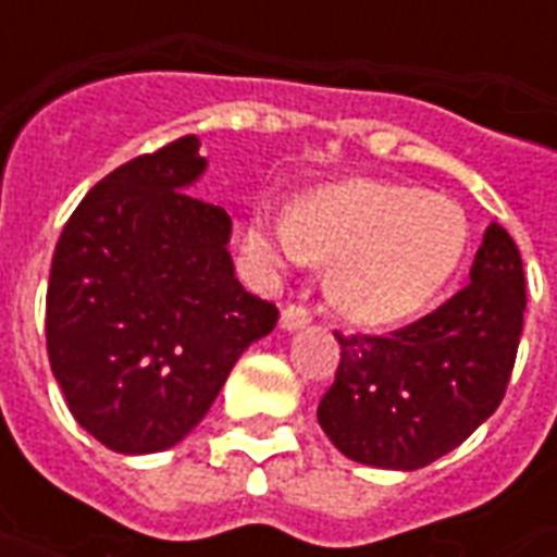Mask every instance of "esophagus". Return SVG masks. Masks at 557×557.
Returning <instances> with one entry per match:
<instances>
[{
	"label": "esophagus",
	"instance_id": "obj_1",
	"mask_svg": "<svg viewBox=\"0 0 557 557\" xmlns=\"http://www.w3.org/2000/svg\"><path fill=\"white\" fill-rule=\"evenodd\" d=\"M310 325V313L304 310V307H286L283 313H280V327L283 331H301V327Z\"/></svg>",
	"mask_w": 557,
	"mask_h": 557
}]
</instances>
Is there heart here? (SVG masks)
Here are the masks:
<instances>
[{
  "mask_svg": "<svg viewBox=\"0 0 557 557\" xmlns=\"http://www.w3.org/2000/svg\"><path fill=\"white\" fill-rule=\"evenodd\" d=\"M466 247L462 208L403 184H327L301 196L289 218L253 211L244 223V253L268 277L331 262L327 295L361 325L420 313L462 265Z\"/></svg>",
  "mask_w": 557,
  "mask_h": 557,
  "instance_id": "b5f03b06",
  "label": "heart"
}]
</instances>
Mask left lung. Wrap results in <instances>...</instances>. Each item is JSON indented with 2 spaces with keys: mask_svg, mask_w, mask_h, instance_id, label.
Listing matches in <instances>:
<instances>
[{
  "mask_svg": "<svg viewBox=\"0 0 557 557\" xmlns=\"http://www.w3.org/2000/svg\"><path fill=\"white\" fill-rule=\"evenodd\" d=\"M466 289L391 337H343L319 423L361 466L414 471L450 454L498 409L525 313L522 256L504 226L483 232Z\"/></svg>",
  "mask_w": 557,
  "mask_h": 557,
  "instance_id": "obj_1",
  "label": "left lung"
}]
</instances>
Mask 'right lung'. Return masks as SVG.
Listing matches in <instances>:
<instances>
[{
	"label": "right lung",
	"instance_id": "right-lung-1",
	"mask_svg": "<svg viewBox=\"0 0 557 557\" xmlns=\"http://www.w3.org/2000/svg\"><path fill=\"white\" fill-rule=\"evenodd\" d=\"M208 170L182 137L91 187L55 244L47 355L71 414L115 454L175 447L206 418L277 307L235 277L226 208L187 194Z\"/></svg>",
	"mask_w": 557,
	"mask_h": 557
}]
</instances>
